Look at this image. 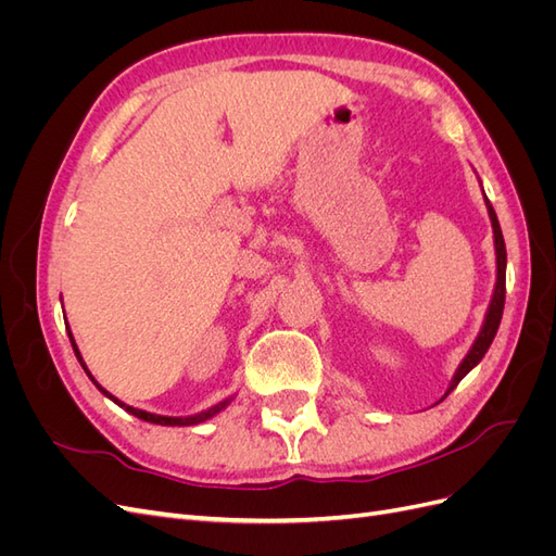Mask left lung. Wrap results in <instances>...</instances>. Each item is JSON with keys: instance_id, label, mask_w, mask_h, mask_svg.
<instances>
[{"instance_id": "obj_1", "label": "left lung", "mask_w": 556, "mask_h": 556, "mask_svg": "<svg viewBox=\"0 0 556 556\" xmlns=\"http://www.w3.org/2000/svg\"><path fill=\"white\" fill-rule=\"evenodd\" d=\"M484 194V190H482ZM484 206H486V213H490V220H492V231H494V250H496V282H494V294H492V301H490V308H486L484 313V323L480 327V333L478 339L473 341V345H470V350L466 352V357L462 359V364L457 366V371H454L452 380H450V387L445 396L457 387L473 368L480 364V359L484 357V352L490 350L494 336L498 331V325H501V315H503V304H506V241H503V233H501V225H498V217L490 204V199L484 197ZM443 396V399H445ZM441 399V401H443Z\"/></svg>"}]
</instances>
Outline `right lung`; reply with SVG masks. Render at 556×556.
<instances>
[{
	"label": "right lung",
	"mask_w": 556,
	"mask_h": 556,
	"mask_svg": "<svg viewBox=\"0 0 556 556\" xmlns=\"http://www.w3.org/2000/svg\"><path fill=\"white\" fill-rule=\"evenodd\" d=\"M70 341H72V348H74V352H76V357H78V362H80V366H83V371L88 374V378L94 382V387L99 392H102L104 396H109L113 403H117V406H121L123 410H127L129 415H134V417H139V419H143V422H150V425H162V427H192V425H201V422H206V419H211V417H215L217 413H223L229 403L233 401V396H229V399H225V401H220V403H215V406H211V408H206V410H201V413H194V415H185V417H169V415H157V413H148V410H139V408H134V406H127V403H123L121 399H115L111 392H106L102 384H99L94 378H92V374L88 371V366H86V362H83V357H80V350H78V345H76V341H74V333H72V329H70Z\"/></svg>",
	"instance_id": "1"
}]
</instances>
